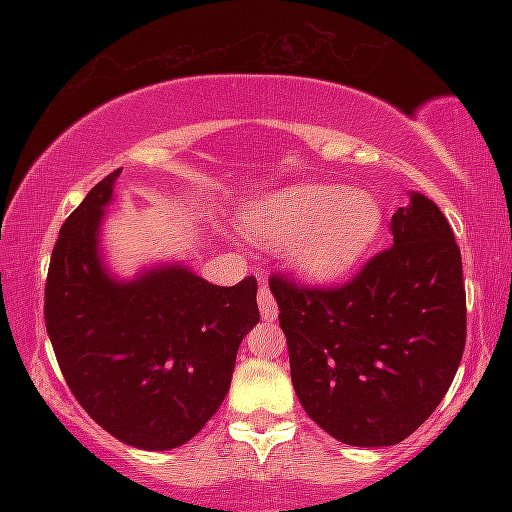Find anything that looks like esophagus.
Segmentation results:
<instances>
[{
  "label": "esophagus",
  "mask_w": 512,
  "mask_h": 512,
  "mask_svg": "<svg viewBox=\"0 0 512 512\" xmlns=\"http://www.w3.org/2000/svg\"><path fill=\"white\" fill-rule=\"evenodd\" d=\"M257 303H260V313H262L264 320H274L276 313H279V310H276V301H274L272 291H269V286H264V284L260 286V293H257Z\"/></svg>",
  "instance_id": "34e87169"
}]
</instances>
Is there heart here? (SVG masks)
Masks as SVG:
<instances>
[{"label":"heart","instance_id":"heart-1","mask_svg":"<svg viewBox=\"0 0 512 512\" xmlns=\"http://www.w3.org/2000/svg\"><path fill=\"white\" fill-rule=\"evenodd\" d=\"M238 226L267 245L291 240V264L308 281H334L356 267L383 228L380 199L344 185H293L243 204Z\"/></svg>","mask_w":512,"mask_h":512}]
</instances>
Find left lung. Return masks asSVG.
<instances>
[{
	"label": "left lung",
	"mask_w": 512,
	"mask_h": 512,
	"mask_svg": "<svg viewBox=\"0 0 512 512\" xmlns=\"http://www.w3.org/2000/svg\"><path fill=\"white\" fill-rule=\"evenodd\" d=\"M392 243L349 284L269 279L305 414L346 445L387 448L445 397L467 339L462 257L448 219L411 192L392 214Z\"/></svg>",
	"instance_id": "left-lung-1"
}]
</instances>
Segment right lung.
<instances>
[{
	"instance_id": "right-lung-1",
	"label": "right lung",
	"mask_w": 512,
	"mask_h": 512,
	"mask_svg": "<svg viewBox=\"0 0 512 512\" xmlns=\"http://www.w3.org/2000/svg\"><path fill=\"white\" fill-rule=\"evenodd\" d=\"M110 173L64 221L45 284V327L86 414L139 450L195 438L231 387L243 337L260 322L257 281L214 286L185 264L120 281L105 272Z\"/></svg>"
}]
</instances>
